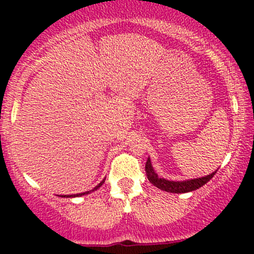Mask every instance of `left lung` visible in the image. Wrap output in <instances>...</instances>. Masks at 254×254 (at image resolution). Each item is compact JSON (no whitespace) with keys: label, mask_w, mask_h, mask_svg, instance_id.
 I'll use <instances>...</instances> for the list:
<instances>
[{"label":"left lung","mask_w":254,"mask_h":254,"mask_svg":"<svg viewBox=\"0 0 254 254\" xmlns=\"http://www.w3.org/2000/svg\"><path fill=\"white\" fill-rule=\"evenodd\" d=\"M146 176L147 179L150 181L151 184H153L155 187H157L161 190L168 191V193H188V191H193L199 189L200 187H203L204 184H206L210 179L214 177L216 171L205 177H201V178H194V179H188V181H168L166 178H161L158 177L157 173L155 172L152 167V163H151L150 157L147 158V162L145 166Z\"/></svg>","instance_id":"1"}]
</instances>
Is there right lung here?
Wrapping results in <instances>:
<instances>
[{"mask_svg":"<svg viewBox=\"0 0 254 254\" xmlns=\"http://www.w3.org/2000/svg\"><path fill=\"white\" fill-rule=\"evenodd\" d=\"M104 181H106V179H103V181H102L101 183L98 184V186H96V187H94V188L92 189V190L84 191V193H79V194H72V195H61V196H64V198H75V196H82V195H86V194H89V193H91V191H94V190H97V189H98L99 187H101L102 184L104 183Z\"/></svg>","mask_w":254,"mask_h":254,"instance_id":"right-lung-1","label":"right lung"}]
</instances>
